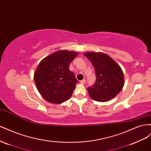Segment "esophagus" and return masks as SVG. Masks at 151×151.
<instances>
[{"mask_svg":"<svg viewBox=\"0 0 151 151\" xmlns=\"http://www.w3.org/2000/svg\"><path fill=\"white\" fill-rule=\"evenodd\" d=\"M80 83H81V84H83V85L85 84V79H83L82 80H81V81H80Z\"/></svg>","mask_w":151,"mask_h":151,"instance_id":"obj_1","label":"esophagus"}]
</instances>
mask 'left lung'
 <instances>
[{
	"mask_svg": "<svg viewBox=\"0 0 151 151\" xmlns=\"http://www.w3.org/2000/svg\"><path fill=\"white\" fill-rule=\"evenodd\" d=\"M84 55L92 63L96 75L95 84L87 88L90 97L98 102L111 100L124 86V76L121 67L105 53L89 52Z\"/></svg>",
	"mask_w": 151,
	"mask_h": 151,
	"instance_id": "obj_1",
	"label": "left lung"
}]
</instances>
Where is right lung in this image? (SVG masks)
I'll list each match as a JSON object with an SVG mask.
<instances>
[{"instance_id": "obj_1", "label": "right lung", "mask_w": 151, "mask_h": 151, "mask_svg": "<svg viewBox=\"0 0 151 151\" xmlns=\"http://www.w3.org/2000/svg\"><path fill=\"white\" fill-rule=\"evenodd\" d=\"M77 55L75 51L58 50L38 64L34 80L38 92L47 101L61 104L71 97L78 81L69 70V65Z\"/></svg>"}]
</instances>
